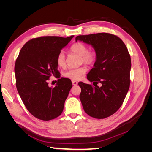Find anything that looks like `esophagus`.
<instances>
[{
    "mask_svg": "<svg viewBox=\"0 0 152 152\" xmlns=\"http://www.w3.org/2000/svg\"><path fill=\"white\" fill-rule=\"evenodd\" d=\"M72 84L73 86H77L78 84V82L75 80H72Z\"/></svg>",
    "mask_w": 152,
    "mask_h": 152,
    "instance_id": "obj_1",
    "label": "esophagus"
}]
</instances>
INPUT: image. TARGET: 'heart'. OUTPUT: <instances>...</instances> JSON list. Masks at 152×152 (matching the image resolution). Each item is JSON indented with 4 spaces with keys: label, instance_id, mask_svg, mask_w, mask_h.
<instances>
[{
    "label": "heart",
    "instance_id": "obj_1",
    "mask_svg": "<svg viewBox=\"0 0 152 152\" xmlns=\"http://www.w3.org/2000/svg\"><path fill=\"white\" fill-rule=\"evenodd\" d=\"M70 50L73 53L80 56V60L87 65L93 64L97 58V54L94 50H88L87 46L81 42H77L73 44ZM56 64L59 68H63L65 66V54L61 51L59 53L56 58ZM87 68L86 66H81L77 68H73L69 70L65 73V76L68 79L73 80H79L83 78Z\"/></svg>",
    "mask_w": 152,
    "mask_h": 152
}]
</instances>
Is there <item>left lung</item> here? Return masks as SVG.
Here are the masks:
<instances>
[{"label": "left lung", "mask_w": 152, "mask_h": 152, "mask_svg": "<svg viewBox=\"0 0 152 152\" xmlns=\"http://www.w3.org/2000/svg\"><path fill=\"white\" fill-rule=\"evenodd\" d=\"M77 40L91 45L97 54L94 67L87 76L95 87L79 82L82 107L92 117L107 118L120 108L129 89V53L123 41L110 34L79 35L75 37Z\"/></svg>", "instance_id": "left-lung-1"}]
</instances>
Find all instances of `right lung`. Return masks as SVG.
<instances>
[{
  "label": "right lung",
  "mask_w": 152,
  "mask_h": 152,
  "mask_svg": "<svg viewBox=\"0 0 152 152\" xmlns=\"http://www.w3.org/2000/svg\"><path fill=\"white\" fill-rule=\"evenodd\" d=\"M66 38L46 36L33 39L20 50L15 66L18 93L29 112L39 119L49 121L61 114L72 84L60 78L56 58L61 50L70 42ZM59 79L54 88L49 87L50 76Z\"/></svg>",
  "instance_id": "obj_1"
}]
</instances>
